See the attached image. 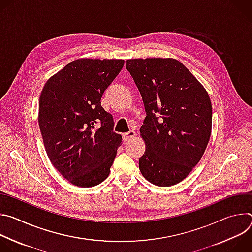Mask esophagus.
<instances>
[{"label":"esophagus","instance_id":"1","mask_svg":"<svg viewBox=\"0 0 252 252\" xmlns=\"http://www.w3.org/2000/svg\"><path fill=\"white\" fill-rule=\"evenodd\" d=\"M134 135H135V132H134L133 130H129V131H127V132H126V133L124 134V139H125V140H129V139H131Z\"/></svg>","mask_w":252,"mask_h":252}]
</instances>
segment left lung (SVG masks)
Here are the masks:
<instances>
[{
    "label": "left lung",
    "mask_w": 252,
    "mask_h": 252,
    "mask_svg": "<svg viewBox=\"0 0 252 252\" xmlns=\"http://www.w3.org/2000/svg\"><path fill=\"white\" fill-rule=\"evenodd\" d=\"M147 117L139 131L146 152L141 174L158 187L181 183L198 163L211 133L209 95L190 71L174 59L126 61Z\"/></svg>",
    "instance_id": "8db88e82"
}]
</instances>
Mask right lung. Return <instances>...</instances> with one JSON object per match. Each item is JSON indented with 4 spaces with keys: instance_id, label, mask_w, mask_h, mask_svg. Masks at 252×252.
Returning <instances> with one entry per match:
<instances>
[{
    "instance_id": "add662e5",
    "label": "right lung",
    "mask_w": 252,
    "mask_h": 252,
    "mask_svg": "<svg viewBox=\"0 0 252 252\" xmlns=\"http://www.w3.org/2000/svg\"><path fill=\"white\" fill-rule=\"evenodd\" d=\"M124 60L80 59L46 83L39 101V126L47 155L57 170L80 188L109 176L122 143L114 119L100 104L103 92Z\"/></svg>"
}]
</instances>
